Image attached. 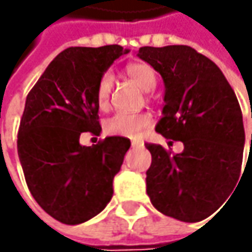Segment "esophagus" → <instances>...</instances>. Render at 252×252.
<instances>
[{
	"label": "esophagus",
	"mask_w": 252,
	"mask_h": 252,
	"mask_svg": "<svg viewBox=\"0 0 252 252\" xmlns=\"http://www.w3.org/2000/svg\"><path fill=\"white\" fill-rule=\"evenodd\" d=\"M143 141H131V147H141Z\"/></svg>",
	"instance_id": "1"
}]
</instances>
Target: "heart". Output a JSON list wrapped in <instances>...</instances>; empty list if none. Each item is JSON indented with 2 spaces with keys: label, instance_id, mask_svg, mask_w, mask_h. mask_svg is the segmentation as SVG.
<instances>
[{
  "label": "heart",
  "instance_id": "heart-1",
  "mask_svg": "<svg viewBox=\"0 0 252 252\" xmlns=\"http://www.w3.org/2000/svg\"><path fill=\"white\" fill-rule=\"evenodd\" d=\"M126 73L143 91L149 92L156 88L157 77H156L154 70L149 64H130L126 68ZM112 87H113V75L108 71L102 75L99 83H98V87H96V103L102 111L109 108ZM151 122H153V118H151L150 113L118 112L105 122V130L108 134H112V136L137 137L141 130H144L146 127L150 126Z\"/></svg>",
  "mask_w": 252,
  "mask_h": 252
}]
</instances>
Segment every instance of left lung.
Listing matches in <instances>:
<instances>
[{
    "mask_svg": "<svg viewBox=\"0 0 252 252\" xmlns=\"http://www.w3.org/2000/svg\"><path fill=\"white\" fill-rule=\"evenodd\" d=\"M137 57L160 74L165 88L156 131L184 143L179 154L146 144L147 195L162 215L200 221L224 203L241 174L246 133L237 96L218 65L189 46H146Z\"/></svg>",
    "mask_w": 252,
    "mask_h": 252,
    "instance_id": "left-lung-1",
    "label": "left lung"
}]
</instances>
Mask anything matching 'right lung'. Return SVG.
<instances>
[{
    "mask_svg": "<svg viewBox=\"0 0 252 252\" xmlns=\"http://www.w3.org/2000/svg\"><path fill=\"white\" fill-rule=\"evenodd\" d=\"M129 49L118 44L68 47L56 56L26 96L18 156L34 200L64 224L101 213L113 195L130 140L111 136L90 147L84 131L99 134L96 87Z\"/></svg>",
    "mask_w": 252,
    "mask_h": 252,
    "instance_id": "1",
    "label": "right lung"
}]
</instances>
